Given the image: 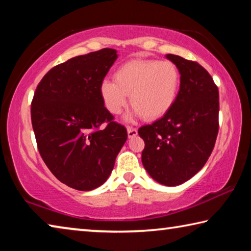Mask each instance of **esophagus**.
I'll use <instances>...</instances> for the list:
<instances>
[{
  "instance_id": "1",
  "label": "esophagus",
  "mask_w": 251,
  "mask_h": 251,
  "mask_svg": "<svg viewBox=\"0 0 251 251\" xmlns=\"http://www.w3.org/2000/svg\"><path fill=\"white\" fill-rule=\"evenodd\" d=\"M127 134H128V137H135L136 135H137V128H135V127H130L128 126L127 127Z\"/></svg>"
}]
</instances>
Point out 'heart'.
Here are the masks:
<instances>
[{
	"mask_svg": "<svg viewBox=\"0 0 251 251\" xmlns=\"http://www.w3.org/2000/svg\"><path fill=\"white\" fill-rule=\"evenodd\" d=\"M113 77L103 80L100 87L105 108L120 115L129 95L135 115L150 121L169 112L180 85L179 70L173 62L151 58L129 59L117 67Z\"/></svg>",
	"mask_w": 251,
	"mask_h": 251,
	"instance_id": "b5f03b06",
	"label": "heart"
}]
</instances>
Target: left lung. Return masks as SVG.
<instances>
[{"mask_svg": "<svg viewBox=\"0 0 251 251\" xmlns=\"http://www.w3.org/2000/svg\"><path fill=\"white\" fill-rule=\"evenodd\" d=\"M167 58L180 73V88L169 112L142 126V161L159 184L177 186L201 171L211 155L219 129V92L197 62L174 54Z\"/></svg>", "mask_w": 251, "mask_h": 251, "instance_id": "1", "label": "left lung"}]
</instances>
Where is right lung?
I'll return each instance as SVG.
<instances>
[{
    "instance_id": "obj_1",
    "label": "right lung",
    "mask_w": 251,
    "mask_h": 251,
    "mask_svg": "<svg viewBox=\"0 0 251 251\" xmlns=\"http://www.w3.org/2000/svg\"><path fill=\"white\" fill-rule=\"evenodd\" d=\"M116 50L101 49L50 69L34 93L31 118L40 155L71 188L104 184L127 139L126 127L105 108L100 87Z\"/></svg>"
}]
</instances>
